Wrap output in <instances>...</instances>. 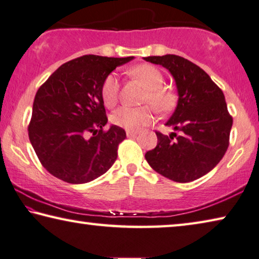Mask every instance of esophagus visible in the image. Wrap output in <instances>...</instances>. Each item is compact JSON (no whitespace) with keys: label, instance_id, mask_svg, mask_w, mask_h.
<instances>
[{"label":"esophagus","instance_id":"1","mask_svg":"<svg viewBox=\"0 0 259 259\" xmlns=\"http://www.w3.org/2000/svg\"><path fill=\"white\" fill-rule=\"evenodd\" d=\"M137 134H138L137 131H131V130H127V131H126V135H127V137H128V138L135 137V135H137Z\"/></svg>","mask_w":259,"mask_h":259}]
</instances>
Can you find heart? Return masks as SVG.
Segmentation results:
<instances>
[{
    "mask_svg": "<svg viewBox=\"0 0 259 259\" xmlns=\"http://www.w3.org/2000/svg\"><path fill=\"white\" fill-rule=\"evenodd\" d=\"M133 77L145 84L147 93L143 101L150 103L157 111L167 112L175 107L177 96L172 91L163 87L164 74L154 65L141 64L130 70ZM101 96L104 105L109 109L116 107L119 99V80L116 73H110L104 79L101 87ZM154 118V111L149 105L140 108L122 107L111 116L113 125L128 130H138L150 124Z\"/></svg>",
    "mask_w": 259,
    "mask_h": 259,
    "instance_id": "obj_1",
    "label": "heart"
}]
</instances>
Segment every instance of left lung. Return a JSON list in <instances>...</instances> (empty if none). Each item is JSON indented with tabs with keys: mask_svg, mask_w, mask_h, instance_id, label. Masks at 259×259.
Here are the masks:
<instances>
[{
	"mask_svg": "<svg viewBox=\"0 0 259 259\" xmlns=\"http://www.w3.org/2000/svg\"><path fill=\"white\" fill-rule=\"evenodd\" d=\"M145 59L166 67L176 80L179 100L166 125L180 132L167 137L156 131L157 146L145 157L169 180H196L222 160L230 145L233 118L225 96L209 74L188 59L177 55Z\"/></svg>",
	"mask_w": 259,
	"mask_h": 259,
	"instance_id": "left-lung-1",
	"label": "left lung"
}]
</instances>
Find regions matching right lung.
<instances>
[{"instance_id":"1","label":"right lung","mask_w":259,"mask_h":259,"mask_svg":"<svg viewBox=\"0 0 259 259\" xmlns=\"http://www.w3.org/2000/svg\"><path fill=\"white\" fill-rule=\"evenodd\" d=\"M84 55L64 63L42 83L33 102L28 137L47 171L69 184L104 175L117 159L126 132L108 131L101 87L117 66L132 61Z\"/></svg>"}]
</instances>
